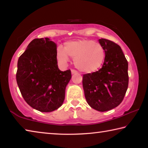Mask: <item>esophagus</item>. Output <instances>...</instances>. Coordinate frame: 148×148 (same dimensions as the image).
Returning <instances> with one entry per match:
<instances>
[{
  "mask_svg": "<svg viewBox=\"0 0 148 148\" xmlns=\"http://www.w3.org/2000/svg\"><path fill=\"white\" fill-rule=\"evenodd\" d=\"M71 72L72 74H76L77 72L76 71H75V70H71Z\"/></svg>",
  "mask_w": 148,
  "mask_h": 148,
  "instance_id": "1",
  "label": "esophagus"
}]
</instances>
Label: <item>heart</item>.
<instances>
[{
    "label": "heart",
    "instance_id": "heart-1",
    "mask_svg": "<svg viewBox=\"0 0 148 148\" xmlns=\"http://www.w3.org/2000/svg\"><path fill=\"white\" fill-rule=\"evenodd\" d=\"M74 59V65L79 71L92 73L101 68L105 59V50L101 44L90 40L68 41L64 49L59 47L57 58L62 64H66L69 57Z\"/></svg>",
    "mask_w": 148,
    "mask_h": 148
}]
</instances>
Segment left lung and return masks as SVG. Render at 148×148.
<instances>
[{
  "label": "left lung",
  "instance_id": "1",
  "mask_svg": "<svg viewBox=\"0 0 148 148\" xmlns=\"http://www.w3.org/2000/svg\"><path fill=\"white\" fill-rule=\"evenodd\" d=\"M99 44L105 50L102 68L84 74L83 88L87 102L99 112L108 111L122 102L128 88V62L119 45L101 38Z\"/></svg>",
  "mask_w": 148,
  "mask_h": 148
}]
</instances>
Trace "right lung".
Wrapping results in <instances>:
<instances>
[{
	"instance_id": "right-lung-1",
	"label": "right lung",
	"mask_w": 148,
	"mask_h": 148,
	"mask_svg": "<svg viewBox=\"0 0 148 148\" xmlns=\"http://www.w3.org/2000/svg\"><path fill=\"white\" fill-rule=\"evenodd\" d=\"M71 71H60L57 44L49 38L30 42L17 61L16 80L23 99L30 106L51 112L62 106Z\"/></svg>"
}]
</instances>
